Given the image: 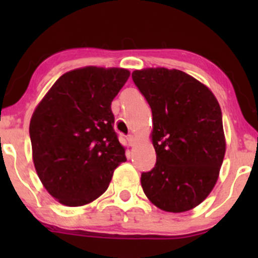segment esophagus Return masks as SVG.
<instances>
[{
  "label": "esophagus",
  "instance_id": "34e87169",
  "mask_svg": "<svg viewBox=\"0 0 258 258\" xmlns=\"http://www.w3.org/2000/svg\"><path fill=\"white\" fill-rule=\"evenodd\" d=\"M127 142H128L130 146H131V147H135V146H136V138H135V136L130 135L128 137H127Z\"/></svg>",
  "mask_w": 258,
  "mask_h": 258
}]
</instances>
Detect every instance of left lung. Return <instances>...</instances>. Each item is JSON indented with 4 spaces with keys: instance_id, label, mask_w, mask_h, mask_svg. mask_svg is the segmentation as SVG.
I'll use <instances>...</instances> for the list:
<instances>
[{
    "instance_id": "8db88e82",
    "label": "left lung",
    "mask_w": 258,
    "mask_h": 258,
    "mask_svg": "<svg viewBox=\"0 0 258 258\" xmlns=\"http://www.w3.org/2000/svg\"><path fill=\"white\" fill-rule=\"evenodd\" d=\"M132 79L153 112L155 167L141 177L150 203L185 212L209 197L226 154L221 106L207 86L177 69L135 70Z\"/></svg>"
}]
</instances>
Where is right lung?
Returning a JSON list of instances; mask_svg holds the SVG:
<instances>
[{"label":"right lung","mask_w":258,"mask_h":258,"mask_svg":"<svg viewBox=\"0 0 258 258\" xmlns=\"http://www.w3.org/2000/svg\"><path fill=\"white\" fill-rule=\"evenodd\" d=\"M130 78L122 68L85 67L63 74L30 120L32 160L46 190L65 206H84L108 189L126 161L111 102Z\"/></svg>","instance_id":"right-lung-1"}]
</instances>
